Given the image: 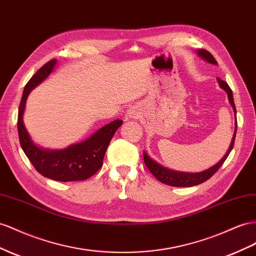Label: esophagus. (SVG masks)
Listing matches in <instances>:
<instances>
[{
  "label": "esophagus",
  "mask_w": 256,
  "mask_h": 256,
  "mask_svg": "<svg viewBox=\"0 0 256 256\" xmlns=\"http://www.w3.org/2000/svg\"><path fill=\"white\" fill-rule=\"evenodd\" d=\"M128 116L130 118H138V117H139V112H138V110L136 108H131L128 110Z\"/></svg>",
  "instance_id": "34e87169"
}]
</instances>
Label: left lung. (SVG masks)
I'll use <instances>...</instances> for the list:
<instances>
[{
  "instance_id": "8db88e82",
  "label": "left lung",
  "mask_w": 256,
  "mask_h": 256,
  "mask_svg": "<svg viewBox=\"0 0 256 256\" xmlns=\"http://www.w3.org/2000/svg\"><path fill=\"white\" fill-rule=\"evenodd\" d=\"M198 54L202 58H204V60L210 62V64H218L216 60L214 59V57L208 50H199ZM218 82L220 84V87L223 88L224 90L227 92L230 103L234 108V114H236V106H234L232 89L230 88L228 85H227L226 82L218 78ZM236 131H237V122H236V128H234V136H232L230 146L228 150H227V153L216 164H214L213 167L209 168L208 170H206V171L198 172V174H185V172H178V171L170 170V169L162 167V166H160V164H157L153 160H150V156L146 153H145V152H143L144 162H145V164H146V167L148 168V170L152 172V174H153L158 180V181L164 183V184H167V185H170V186H176V188H190V186H195V185H198V184H202V183L206 182V180H209L214 174H216V172L220 168V166L224 164V162L226 160V158L228 157L230 150L234 148V139H236Z\"/></svg>"
}]
</instances>
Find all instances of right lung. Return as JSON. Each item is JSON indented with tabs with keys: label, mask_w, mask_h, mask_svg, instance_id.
Masks as SVG:
<instances>
[{
	"label": "right lung",
	"mask_w": 256,
	"mask_h": 256,
	"mask_svg": "<svg viewBox=\"0 0 256 256\" xmlns=\"http://www.w3.org/2000/svg\"><path fill=\"white\" fill-rule=\"evenodd\" d=\"M56 61V59L48 61L26 82L18 111L19 141L33 167L43 176L60 182L84 181L102 167L106 148L122 120H117L108 124L86 141L71 145L66 150H47L36 146L22 122L26 101L32 89L52 73Z\"/></svg>",
	"instance_id": "1"
}]
</instances>
